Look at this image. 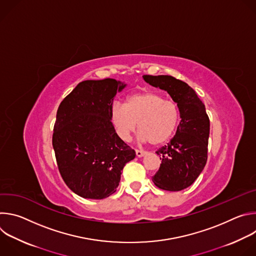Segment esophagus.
Segmentation results:
<instances>
[{
	"instance_id": "1",
	"label": "esophagus",
	"mask_w": 256,
	"mask_h": 256,
	"mask_svg": "<svg viewBox=\"0 0 256 256\" xmlns=\"http://www.w3.org/2000/svg\"><path fill=\"white\" fill-rule=\"evenodd\" d=\"M136 155L140 158V157H142V156H144L146 155V152H144V151H140V150H136Z\"/></svg>"
}]
</instances>
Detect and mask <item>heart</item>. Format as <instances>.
<instances>
[{"mask_svg":"<svg viewBox=\"0 0 256 256\" xmlns=\"http://www.w3.org/2000/svg\"><path fill=\"white\" fill-rule=\"evenodd\" d=\"M112 120L120 136L126 140L138 124L142 140L161 144L176 132L179 108L174 101L166 100L158 93H134L126 98L124 105L112 106Z\"/></svg>","mask_w":256,"mask_h":256,"instance_id":"obj_1","label":"heart"}]
</instances>
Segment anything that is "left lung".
I'll use <instances>...</instances> for the list:
<instances>
[{
    "label": "left lung",
    "instance_id": "1",
    "mask_svg": "<svg viewBox=\"0 0 256 256\" xmlns=\"http://www.w3.org/2000/svg\"><path fill=\"white\" fill-rule=\"evenodd\" d=\"M142 78L168 92L177 103L181 118L175 136L156 152L161 164L152 180L161 190H182L194 184L206 163L210 120L204 104L192 87L172 76L144 75Z\"/></svg>",
    "mask_w": 256,
    "mask_h": 256
}]
</instances>
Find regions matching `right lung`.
I'll use <instances>...</instances> for the list:
<instances>
[{
	"mask_svg": "<svg viewBox=\"0 0 256 256\" xmlns=\"http://www.w3.org/2000/svg\"><path fill=\"white\" fill-rule=\"evenodd\" d=\"M126 86L110 78L83 81L58 106L52 147L64 184L81 198L114 194L124 165L136 157L112 122L114 96Z\"/></svg>",
	"mask_w": 256,
	"mask_h": 256,
	"instance_id": "obj_1",
	"label": "right lung"
}]
</instances>
